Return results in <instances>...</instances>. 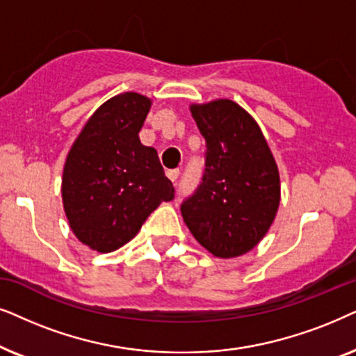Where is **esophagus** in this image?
<instances>
[{
	"mask_svg": "<svg viewBox=\"0 0 356 356\" xmlns=\"http://www.w3.org/2000/svg\"><path fill=\"white\" fill-rule=\"evenodd\" d=\"M179 174H181V170H179V169H169L168 172H165V175H168V177H169L172 182L177 181Z\"/></svg>",
	"mask_w": 356,
	"mask_h": 356,
	"instance_id": "obj_1",
	"label": "esophagus"
}]
</instances>
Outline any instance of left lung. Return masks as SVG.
Returning a JSON list of instances; mask_svg holds the SVG:
<instances>
[{
    "mask_svg": "<svg viewBox=\"0 0 356 356\" xmlns=\"http://www.w3.org/2000/svg\"><path fill=\"white\" fill-rule=\"evenodd\" d=\"M207 141L205 172L182 202L184 221L215 257L249 252L280 205V175L257 122L229 99L191 107Z\"/></svg>",
    "mask_w": 356,
    "mask_h": 356,
    "instance_id": "1",
    "label": "left lung"
}]
</instances>
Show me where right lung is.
I'll return each mask as SVG.
<instances>
[{
	"mask_svg": "<svg viewBox=\"0 0 356 356\" xmlns=\"http://www.w3.org/2000/svg\"><path fill=\"white\" fill-rule=\"evenodd\" d=\"M151 101L123 92L89 118L66 158L61 197L76 238L97 252L134 239L161 202L174 198L158 153L141 145Z\"/></svg>",
	"mask_w": 356,
	"mask_h": 356,
	"instance_id": "right-lung-1",
	"label": "right lung"
}]
</instances>
